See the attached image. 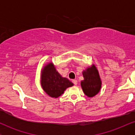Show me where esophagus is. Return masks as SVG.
I'll use <instances>...</instances> for the list:
<instances>
[{
  "label": "esophagus",
  "mask_w": 135,
  "mask_h": 135,
  "mask_svg": "<svg viewBox=\"0 0 135 135\" xmlns=\"http://www.w3.org/2000/svg\"><path fill=\"white\" fill-rule=\"evenodd\" d=\"M72 83H74V85H77V80L74 79V80H72Z\"/></svg>",
  "instance_id": "34e87169"
}]
</instances>
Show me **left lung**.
Wrapping results in <instances>:
<instances>
[{"label":"left lung","instance_id":"1","mask_svg":"<svg viewBox=\"0 0 135 135\" xmlns=\"http://www.w3.org/2000/svg\"><path fill=\"white\" fill-rule=\"evenodd\" d=\"M84 79L80 85L84 94L88 97L95 96L102 87V81L97 68L94 65L88 68L83 72Z\"/></svg>","mask_w":135,"mask_h":135}]
</instances>
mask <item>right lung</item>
Returning <instances> with one entry per match:
<instances>
[{"mask_svg": "<svg viewBox=\"0 0 135 135\" xmlns=\"http://www.w3.org/2000/svg\"><path fill=\"white\" fill-rule=\"evenodd\" d=\"M74 85L68 79L61 77L52 63L45 66L41 74V86L45 92L52 98L61 96L67 88Z\"/></svg>", "mask_w": 135, "mask_h": 135, "instance_id": "right-lung-1", "label": "right lung"}]
</instances>
